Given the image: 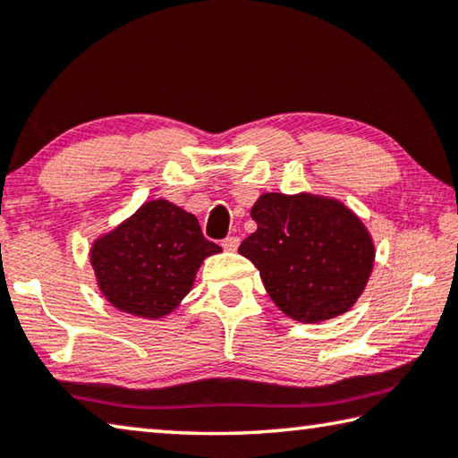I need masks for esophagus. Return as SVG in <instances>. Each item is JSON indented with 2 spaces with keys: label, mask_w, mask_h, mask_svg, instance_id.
Returning <instances> with one entry per match:
<instances>
[{
  "label": "esophagus",
  "mask_w": 458,
  "mask_h": 458,
  "mask_svg": "<svg viewBox=\"0 0 458 458\" xmlns=\"http://www.w3.org/2000/svg\"><path fill=\"white\" fill-rule=\"evenodd\" d=\"M238 244H241V238H238V236H228V238H224V241H222L224 250H236Z\"/></svg>",
  "instance_id": "esophagus-1"
}]
</instances>
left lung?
Returning a JSON list of instances; mask_svg holds the SVG:
<instances>
[{
    "instance_id": "obj_1",
    "label": "left lung",
    "mask_w": 458,
    "mask_h": 458,
    "mask_svg": "<svg viewBox=\"0 0 458 458\" xmlns=\"http://www.w3.org/2000/svg\"><path fill=\"white\" fill-rule=\"evenodd\" d=\"M257 230L242 257L259 268L283 314L318 324L351 310L373 271L375 244L343 201L311 193H263L250 209Z\"/></svg>"
}]
</instances>
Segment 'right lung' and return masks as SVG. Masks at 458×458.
I'll return each instance as SVG.
<instances>
[{
	"mask_svg": "<svg viewBox=\"0 0 458 458\" xmlns=\"http://www.w3.org/2000/svg\"><path fill=\"white\" fill-rule=\"evenodd\" d=\"M222 252L198 217L166 199L142 203L91 246L98 287L120 311L158 320L191 292L203 259Z\"/></svg>",
	"mask_w": 458,
	"mask_h": 458,
	"instance_id": "obj_1",
	"label": "right lung"
}]
</instances>
